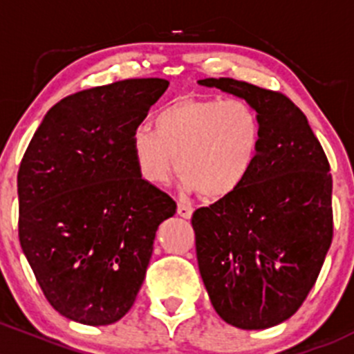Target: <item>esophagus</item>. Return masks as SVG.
<instances>
[{
  "instance_id": "1",
  "label": "esophagus",
  "mask_w": 354,
  "mask_h": 354,
  "mask_svg": "<svg viewBox=\"0 0 354 354\" xmlns=\"http://www.w3.org/2000/svg\"><path fill=\"white\" fill-rule=\"evenodd\" d=\"M192 206H189V204H185V203H178L177 204V214L178 216H182V218H185V220H189V218L192 216Z\"/></svg>"
}]
</instances>
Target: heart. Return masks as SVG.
<instances>
[{
    "instance_id": "heart-1",
    "label": "heart",
    "mask_w": 354,
    "mask_h": 354,
    "mask_svg": "<svg viewBox=\"0 0 354 354\" xmlns=\"http://www.w3.org/2000/svg\"><path fill=\"white\" fill-rule=\"evenodd\" d=\"M155 129L141 124L129 150L148 184H165L174 165L184 189L207 199L235 194L256 167L262 121L243 98L178 97L153 115Z\"/></svg>"
}]
</instances>
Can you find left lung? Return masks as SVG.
<instances>
[{
	"instance_id": "1",
	"label": "left lung",
	"mask_w": 354,
	"mask_h": 354,
	"mask_svg": "<svg viewBox=\"0 0 354 354\" xmlns=\"http://www.w3.org/2000/svg\"><path fill=\"white\" fill-rule=\"evenodd\" d=\"M199 83L245 98L262 121L261 153L245 184L192 214L199 272L225 322L268 329L301 307L333 242L329 160L285 93L233 78Z\"/></svg>"
}]
</instances>
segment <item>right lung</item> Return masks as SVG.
<instances>
[{
	"instance_id": "add662e5",
	"label": "right lung",
	"mask_w": 354,
	"mask_h": 354,
	"mask_svg": "<svg viewBox=\"0 0 354 354\" xmlns=\"http://www.w3.org/2000/svg\"><path fill=\"white\" fill-rule=\"evenodd\" d=\"M169 86L133 78L64 97L18 169V239L61 315L107 326L133 307L158 225L177 204L140 177L131 133Z\"/></svg>"
}]
</instances>
